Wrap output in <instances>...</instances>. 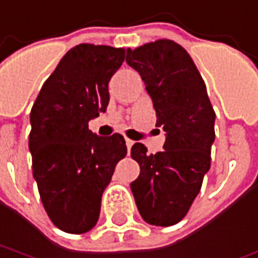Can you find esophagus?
Here are the masks:
<instances>
[{
	"instance_id": "esophagus-1",
	"label": "esophagus",
	"mask_w": 258,
	"mask_h": 258,
	"mask_svg": "<svg viewBox=\"0 0 258 258\" xmlns=\"http://www.w3.org/2000/svg\"><path fill=\"white\" fill-rule=\"evenodd\" d=\"M125 142H126V148H127V150H131V148L133 146V141H131V139H127V138H126Z\"/></svg>"
}]
</instances>
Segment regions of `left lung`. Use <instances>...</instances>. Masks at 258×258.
I'll use <instances>...</instances> for the list:
<instances>
[{
  "mask_svg": "<svg viewBox=\"0 0 258 258\" xmlns=\"http://www.w3.org/2000/svg\"><path fill=\"white\" fill-rule=\"evenodd\" d=\"M126 62L139 72L156 110V126L166 132L165 150L155 155L142 143L132 146L141 173L131 189L145 222L173 226L189 212L210 169L216 113L195 62L174 41L127 48Z\"/></svg>",
  "mask_w": 258,
  "mask_h": 258,
  "instance_id": "8db88e82",
  "label": "left lung"
}]
</instances>
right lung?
Wrapping results in <instances>:
<instances>
[{
  "mask_svg": "<svg viewBox=\"0 0 258 258\" xmlns=\"http://www.w3.org/2000/svg\"><path fill=\"white\" fill-rule=\"evenodd\" d=\"M125 60L123 48L81 44L45 81L31 109L32 173L51 222L82 234L95 227L116 163L126 156L122 135L98 136L88 122L106 112L109 81Z\"/></svg>",
  "mask_w": 258,
  "mask_h": 258,
  "instance_id": "obj_1",
  "label": "right lung"
}]
</instances>
